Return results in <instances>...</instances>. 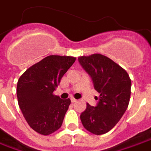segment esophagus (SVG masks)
I'll use <instances>...</instances> for the list:
<instances>
[{"label": "esophagus", "instance_id": "obj_1", "mask_svg": "<svg viewBox=\"0 0 151 151\" xmlns=\"http://www.w3.org/2000/svg\"><path fill=\"white\" fill-rule=\"evenodd\" d=\"M77 101H78V100H77V99H75V98H71V101H72L73 103H74V102H76Z\"/></svg>", "mask_w": 151, "mask_h": 151}]
</instances>
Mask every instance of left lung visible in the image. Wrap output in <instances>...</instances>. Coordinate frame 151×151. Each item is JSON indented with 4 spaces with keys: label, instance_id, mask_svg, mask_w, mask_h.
<instances>
[{
    "label": "left lung",
    "instance_id": "left-lung-1",
    "mask_svg": "<svg viewBox=\"0 0 151 151\" xmlns=\"http://www.w3.org/2000/svg\"><path fill=\"white\" fill-rule=\"evenodd\" d=\"M78 61L100 93L96 106L87 103L80 115L81 123L90 133L103 134L114 128L126 112L131 81L126 70L106 56L99 53L82 56Z\"/></svg>",
    "mask_w": 151,
    "mask_h": 151
}]
</instances>
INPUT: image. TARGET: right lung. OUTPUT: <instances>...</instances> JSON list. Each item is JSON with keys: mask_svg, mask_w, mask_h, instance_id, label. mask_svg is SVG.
<instances>
[{"mask_svg": "<svg viewBox=\"0 0 151 151\" xmlns=\"http://www.w3.org/2000/svg\"><path fill=\"white\" fill-rule=\"evenodd\" d=\"M76 58L50 55L29 68L17 86L18 105L28 124L36 132L49 135L61 127L70 99L53 94L61 78Z\"/></svg>", "mask_w": 151, "mask_h": 151, "instance_id": "add662e5", "label": "right lung"}]
</instances>
